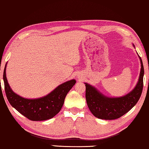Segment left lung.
Masks as SVG:
<instances>
[{"label": "left lung", "instance_id": "obj_1", "mask_svg": "<svg viewBox=\"0 0 149 149\" xmlns=\"http://www.w3.org/2000/svg\"><path fill=\"white\" fill-rule=\"evenodd\" d=\"M133 47L135 48L134 45ZM138 57L141 64L139 78L134 89L127 95L119 97H109L104 95L93 86L84 83L87 105L94 116L107 120L116 119L123 116L136 105L143 88L144 67L139 55Z\"/></svg>", "mask_w": 149, "mask_h": 149}]
</instances>
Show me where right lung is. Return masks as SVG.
<instances>
[{
    "label": "right lung",
    "instance_id": "obj_1",
    "mask_svg": "<svg viewBox=\"0 0 149 149\" xmlns=\"http://www.w3.org/2000/svg\"><path fill=\"white\" fill-rule=\"evenodd\" d=\"M7 64L4 70L3 81L7 99L13 107L32 121H45L55 116L61 109L67 94L76 82L75 79H71L42 97L26 98L14 93L10 87L6 75Z\"/></svg>",
    "mask_w": 149,
    "mask_h": 149
}]
</instances>
